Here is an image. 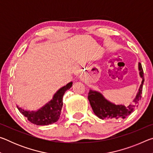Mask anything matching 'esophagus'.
I'll list each match as a JSON object with an SVG mask.
<instances>
[{
  "instance_id": "1",
  "label": "esophagus",
  "mask_w": 153,
  "mask_h": 153,
  "mask_svg": "<svg viewBox=\"0 0 153 153\" xmlns=\"http://www.w3.org/2000/svg\"><path fill=\"white\" fill-rule=\"evenodd\" d=\"M79 78H80V79H81V80H83V79H84V77H82V76H80V77H79Z\"/></svg>"
}]
</instances>
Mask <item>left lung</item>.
I'll use <instances>...</instances> for the list:
<instances>
[{"label": "left lung", "instance_id": "8db88e82", "mask_svg": "<svg viewBox=\"0 0 153 153\" xmlns=\"http://www.w3.org/2000/svg\"><path fill=\"white\" fill-rule=\"evenodd\" d=\"M138 71L140 77L142 79V83L135 98L132 100V103L129 105L128 107L123 105L114 104L113 102L106 99L100 92L91 89L90 90L88 98L93 111L98 118L101 120L107 118L113 119V120L125 119L133 112L136 107H138L139 100L141 99L142 97V87L144 82V72L140 63H138Z\"/></svg>", "mask_w": 153, "mask_h": 153}]
</instances>
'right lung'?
I'll return each instance as SVG.
<instances>
[{"mask_svg": "<svg viewBox=\"0 0 153 153\" xmlns=\"http://www.w3.org/2000/svg\"><path fill=\"white\" fill-rule=\"evenodd\" d=\"M71 82L59 88L54 94L52 99L36 111H27L17 106L18 110L31 123L37 126H48L56 122L60 117L63 107V98L65 93L72 86Z\"/></svg>", "mask_w": 153, "mask_h": 153, "instance_id": "add662e5", "label": "right lung"}]
</instances>
